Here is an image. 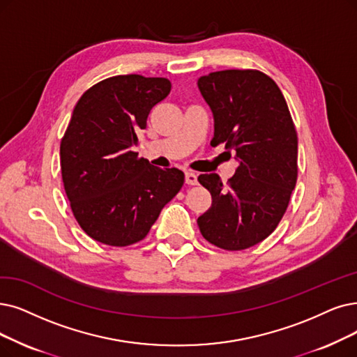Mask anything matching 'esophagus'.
I'll return each mask as SVG.
<instances>
[{"label":"esophagus","instance_id":"esophagus-1","mask_svg":"<svg viewBox=\"0 0 357 357\" xmlns=\"http://www.w3.org/2000/svg\"><path fill=\"white\" fill-rule=\"evenodd\" d=\"M184 178H186V183L189 184V186H195V184L197 183V176L195 173H192V171H186Z\"/></svg>","mask_w":357,"mask_h":357}]
</instances>
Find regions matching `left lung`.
Returning a JSON list of instances; mask_svg holds the SVG:
<instances>
[{
  "label": "left lung",
  "mask_w": 357,
  "mask_h": 357,
  "mask_svg": "<svg viewBox=\"0 0 357 357\" xmlns=\"http://www.w3.org/2000/svg\"><path fill=\"white\" fill-rule=\"evenodd\" d=\"M213 116L212 146L225 144L238 167L197 181L212 196L197 218L202 236L224 250H243L273 233L297 181V133L277 83L259 70L213 71L197 80Z\"/></svg>",
  "instance_id": "8db88e82"
}]
</instances>
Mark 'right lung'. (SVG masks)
Masks as SVG:
<instances>
[{"mask_svg": "<svg viewBox=\"0 0 357 357\" xmlns=\"http://www.w3.org/2000/svg\"><path fill=\"white\" fill-rule=\"evenodd\" d=\"M165 77L124 75L93 84L77 101L60 145L64 190L82 230L108 246L144 240L184 183L133 151L151 109L168 96Z\"/></svg>", "mask_w": 357, "mask_h": 357, "instance_id": "add662e5", "label": "right lung"}]
</instances>
